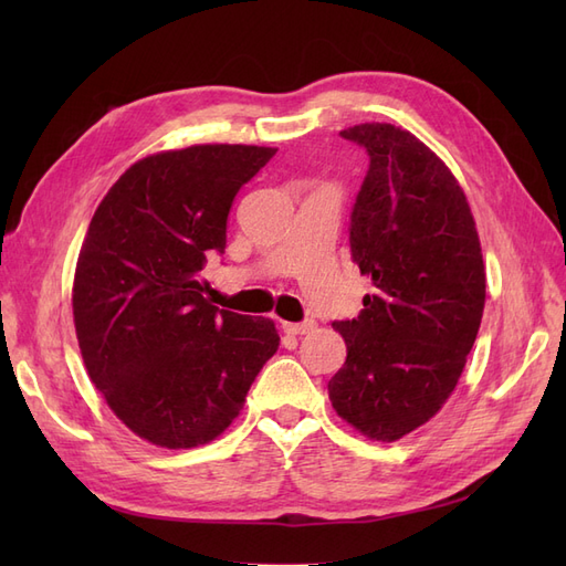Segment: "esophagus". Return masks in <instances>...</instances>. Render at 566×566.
<instances>
[{"label":"esophagus","instance_id":"esophagus-1","mask_svg":"<svg viewBox=\"0 0 566 566\" xmlns=\"http://www.w3.org/2000/svg\"><path fill=\"white\" fill-rule=\"evenodd\" d=\"M316 328V321L314 318H306L302 323H283V331L290 335H304Z\"/></svg>","mask_w":566,"mask_h":566}]
</instances>
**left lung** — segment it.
<instances>
[{
  "label": "left lung",
  "mask_w": 566,
  "mask_h": 566,
  "mask_svg": "<svg viewBox=\"0 0 566 566\" xmlns=\"http://www.w3.org/2000/svg\"><path fill=\"white\" fill-rule=\"evenodd\" d=\"M339 136L370 160L349 219L370 295L333 321L347 361L328 397L358 432L397 441L437 416L465 368L486 300L482 248L455 177L413 134L366 123Z\"/></svg>",
  "instance_id": "obj_1"
}]
</instances>
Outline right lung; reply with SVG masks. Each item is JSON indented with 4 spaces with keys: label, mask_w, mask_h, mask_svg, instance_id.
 <instances>
[{
    "label": "right lung",
    "mask_w": 566,
    "mask_h": 566,
    "mask_svg": "<svg viewBox=\"0 0 566 566\" xmlns=\"http://www.w3.org/2000/svg\"><path fill=\"white\" fill-rule=\"evenodd\" d=\"M273 156L241 144L148 156L92 217L73 285L80 352L113 413L156 447L219 437L279 349L276 325L212 306L198 279L224 254L233 198Z\"/></svg>",
    "instance_id": "add662e5"
}]
</instances>
